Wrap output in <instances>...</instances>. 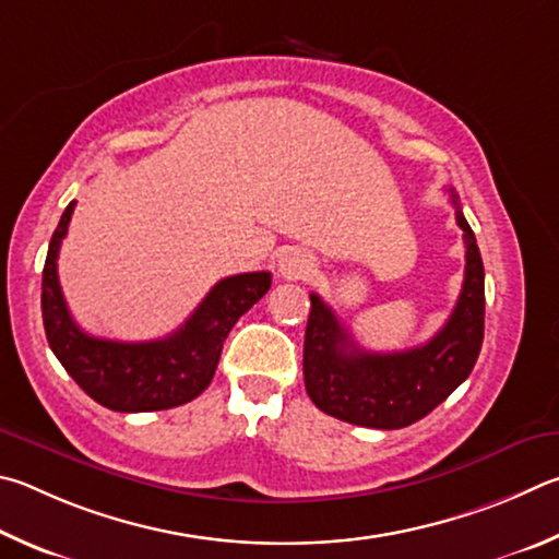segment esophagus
<instances>
[{
	"label": "esophagus",
	"mask_w": 559,
	"mask_h": 559,
	"mask_svg": "<svg viewBox=\"0 0 559 559\" xmlns=\"http://www.w3.org/2000/svg\"><path fill=\"white\" fill-rule=\"evenodd\" d=\"M311 270H314V262L299 250H287L280 258V274L287 280H305L309 277Z\"/></svg>",
	"instance_id": "1"
}]
</instances>
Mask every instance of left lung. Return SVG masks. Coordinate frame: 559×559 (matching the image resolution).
Segmentation results:
<instances>
[{
	"label": "left lung",
	"mask_w": 559,
	"mask_h": 559,
	"mask_svg": "<svg viewBox=\"0 0 559 559\" xmlns=\"http://www.w3.org/2000/svg\"><path fill=\"white\" fill-rule=\"evenodd\" d=\"M449 191L464 230L466 270L454 311L427 344L370 354L354 344L324 299L309 295L305 385L321 413L358 427L400 429L432 413L474 370L484 344V262L456 193Z\"/></svg>",
	"instance_id": "obj_1"
}]
</instances>
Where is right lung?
Returning <instances> with one entry per match:
<instances>
[{
    "mask_svg": "<svg viewBox=\"0 0 559 559\" xmlns=\"http://www.w3.org/2000/svg\"><path fill=\"white\" fill-rule=\"evenodd\" d=\"M75 201L66 211L48 245L41 311L48 346L85 395L115 413H152L191 403L211 385L223 341L245 311L272 285L270 272H245L221 280L181 329L156 341L97 338L75 324L58 285V250L68 233Z\"/></svg>",
    "mask_w": 559,
    "mask_h": 559,
    "instance_id": "right-lung-1",
    "label": "right lung"
}]
</instances>
